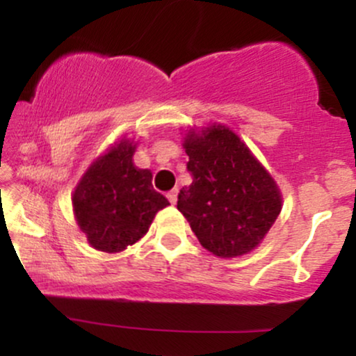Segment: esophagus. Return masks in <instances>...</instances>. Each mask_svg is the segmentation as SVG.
<instances>
[{"label": "esophagus", "instance_id": "obj_1", "mask_svg": "<svg viewBox=\"0 0 356 356\" xmlns=\"http://www.w3.org/2000/svg\"><path fill=\"white\" fill-rule=\"evenodd\" d=\"M177 194H179V191H177V189H172V191L167 192V199H169V202H170V204H175V202H177Z\"/></svg>", "mask_w": 356, "mask_h": 356}]
</instances>
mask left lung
<instances>
[{
    "label": "left lung",
    "mask_w": 356,
    "mask_h": 356,
    "mask_svg": "<svg viewBox=\"0 0 356 356\" xmlns=\"http://www.w3.org/2000/svg\"><path fill=\"white\" fill-rule=\"evenodd\" d=\"M189 155V187H182L177 209L207 251L238 257L259 246L281 212L275 179L232 130L211 125L184 140Z\"/></svg>",
    "instance_id": "1"
}]
</instances>
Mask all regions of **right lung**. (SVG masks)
Masks as SVG:
<instances>
[{
    "label": "right lung",
    "instance_id": "obj_1",
    "mask_svg": "<svg viewBox=\"0 0 356 356\" xmlns=\"http://www.w3.org/2000/svg\"><path fill=\"white\" fill-rule=\"evenodd\" d=\"M136 145L120 140L97 159L73 192L81 232L99 251L118 252L144 238L169 201L152 187V172L132 162Z\"/></svg>",
    "mask_w": 356,
    "mask_h": 356
}]
</instances>
